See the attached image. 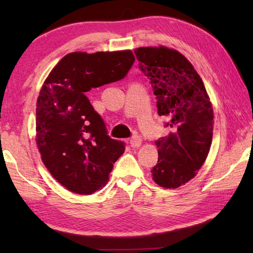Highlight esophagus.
<instances>
[{
  "instance_id": "obj_1",
  "label": "esophagus",
  "mask_w": 253,
  "mask_h": 253,
  "mask_svg": "<svg viewBox=\"0 0 253 253\" xmlns=\"http://www.w3.org/2000/svg\"><path fill=\"white\" fill-rule=\"evenodd\" d=\"M129 144L131 147H139L140 144H142V138L139 136H132L129 139Z\"/></svg>"
}]
</instances>
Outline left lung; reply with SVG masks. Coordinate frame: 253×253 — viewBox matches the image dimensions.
<instances>
[{
    "label": "left lung",
    "instance_id": "obj_1",
    "mask_svg": "<svg viewBox=\"0 0 253 253\" xmlns=\"http://www.w3.org/2000/svg\"><path fill=\"white\" fill-rule=\"evenodd\" d=\"M139 68L149 79L158 115L166 118L169 134L158 138L153 179L176 188L196 175L207 160L213 136V109L204 84L191 62L165 46L135 51Z\"/></svg>",
    "mask_w": 253,
    "mask_h": 253
}]
</instances>
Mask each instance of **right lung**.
<instances>
[{
    "mask_svg": "<svg viewBox=\"0 0 253 253\" xmlns=\"http://www.w3.org/2000/svg\"><path fill=\"white\" fill-rule=\"evenodd\" d=\"M135 62L131 51L72 52L60 60L37 101V144L57 181L77 194H91L108 181L125 143L108 135L87 95L125 78Z\"/></svg>",
    "mask_w": 253,
    "mask_h": 253,
    "instance_id": "add662e5",
    "label": "right lung"
}]
</instances>
